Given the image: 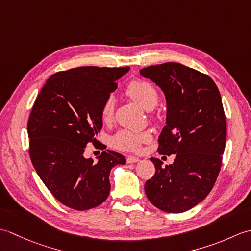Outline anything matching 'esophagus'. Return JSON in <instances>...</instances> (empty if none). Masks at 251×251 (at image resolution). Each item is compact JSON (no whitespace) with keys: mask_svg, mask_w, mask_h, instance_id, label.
Returning a JSON list of instances; mask_svg holds the SVG:
<instances>
[{"mask_svg":"<svg viewBox=\"0 0 251 251\" xmlns=\"http://www.w3.org/2000/svg\"><path fill=\"white\" fill-rule=\"evenodd\" d=\"M126 161H127V163H128V164H132V163L139 162V158L135 157V156H128V157H127Z\"/></svg>","mask_w":251,"mask_h":251,"instance_id":"esophagus-1","label":"esophagus"}]
</instances>
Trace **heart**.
I'll list each match as a JSON object with an SVG mask.
<instances>
[{
    "label": "heart",
    "instance_id": "b5f03b06",
    "mask_svg": "<svg viewBox=\"0 0 251 251\" xmlns=\"http://www.w3.org/2000/svg\"><path fill=\"white\" fill-rule=\"evenodd\" d=\"M127 94L134 99L136 102L142 105L147 110H151L156 105L158 101V93L156 88L151 83L137 79L132 81L127 87ZM115 111V96L110 94L105 98L101 109V116L103 121H110L113 117ZM152 135L150 131H131L123 129L117 131L111 137V146L120 151L137 152L140 150L142 143L151 140Z\"/></svg>",
    "mask_w": 251,
    "mask_h": 251
}]
</instances>
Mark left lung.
Here are the masks:
<instances>
[{
    "instance_id": "1",
    "label": "left lung",
    "mask_w": 251,
    "mask_h": 251,
    "mask_svg": "<svg viewBox=\"0 0 251 251\" xmlns=\"http://www.w3.org/2000/svg\"><path fill=\"white\" fill-rule=\"evenodd\" d=\"M162 88L167 100V125L158 138L159 154L152 157L155 174L145 184L147 197L158 209L180 214L201 202L214 188L222 165L226 120L216 83L181 63L166 62L140 70Z\"/></svg>"
}]
</instances>
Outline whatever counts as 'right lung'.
<instances>
[{
  "label": "right lung",
  "instance_id": "1",
  "mask_svg": "<svg viewBox=\"0 0 251 251\" xmlns=\"http://www.w3.org/2000/svg\"><path fill=\"white\" fill-rule=\"evenodd\" d=\"M128 70L90 66L59 71L35 99L28 121L31 162L55 199L72 209L102 204L110 193L112 167L126 163L111 150L101 153L97 162L83 154L87 143L97 142L105 98Z\"/></svg>",
  "mask_w": 251,
  "mask_h": 251
}]
</instances>
